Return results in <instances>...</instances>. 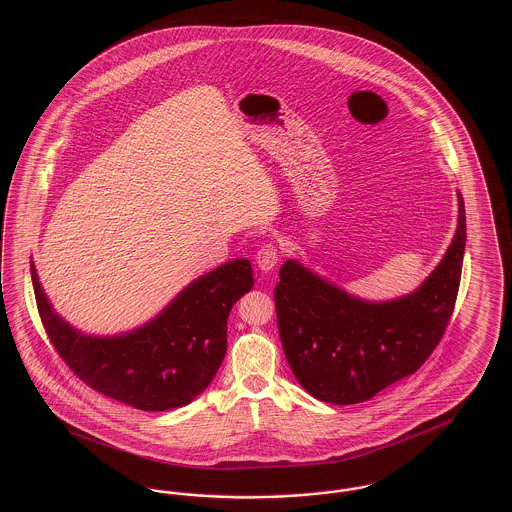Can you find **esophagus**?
Returning <instances> with one entry per match:
<instances>
[{"instance_id":"34e87169","label":"esophagus","mask_w":512,"mask_h":512,"mask_svg":"<svg viewBox=\"0 0 512 512\" xmlns=\"http://www.w3.org/2000/svg\"><path fill=\"white\" fill-rule=\"evenodd\" d=\"M255 261H257V265L261 270H272V268L278 265V261H280V251H278V247L274 244H265L257 253H255Z\"/></svg>"}]
</instances>
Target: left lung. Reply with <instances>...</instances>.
<instances>
[{
    "label": "left lung",
    "instance_id": "obj_1",
    "mask_svg": "<svg viewBox=\"0 0 512 512\" xmlns=\"http://www.w3.org/2000/svg\"><path fill=\"white\" fill-rule=\"evenodd\" d=\"M466 215L438 268L405 297L370 303L326 282L297 261L274 288L278 332L297 382L334 405L372 399L414 374L434 353L453 315L463 270Z\"/></svg>",
    "mask_w": 512,
    "mask_h": 512
}]
</instances>
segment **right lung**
<instances>
[{"label": "right lung", "instance_id": "1", "mask_svg": "<svg viewBox=\"0 0 512 512\" xmlns=\"http://www.w3.org/2000/svg\"><path fill=\"white\" fill-rule=\"evenodd\" d=\"M38 313L59 357L92 390L140 411L192 403L226 355V320L253 288L247 259L197 278L146 326L113 338L86 336L59 317L30 261Z\"/></svg>", "mask_w": 512, "mask_h": 512}]
</instances>
